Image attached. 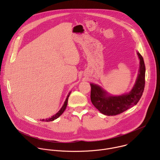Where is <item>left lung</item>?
I'll use <instances>...</instances> for the list:
<instances>
[{"instance_id":"1","label":"left lung","mask_w":160,"mask_h":160,"mask_svg":"<svg viewBox=\"0 0 160 160\" xmlns=\"http://www.w3.org/2000/svg\"><path fill=\"white\" fill-rule=\"evenodd\" d=\"M140 59V67L135 83L128 94L118 96H108L101 87L90 83V99L93 105L102 114L114 116L120 114L136 105L139 101L145 86L146 67L142 56L138 52Z\"/></svg>"}]
</instances>
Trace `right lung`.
<instances>
[{
    "instance_id": "1",
    "label": "right lung",
    "mask_w": 160,
    "mask_h": 160,
    "mask_svg": "<svg viewBox=\"0 0 160 160\" xmlns=\"http://www.w3.org/2000/svg\"><path fill=\"white\" fill-rule=\"evenodd\" d=\"M70 93H71V92L69 93V94L68 95L67 98L66 99V100H65V101H64V103L63 106H62V108H61V109L56 114V115H53L52 117H51V118H47V119H43V120H41V121H43V122H51V121H54V120H56V119H57L58 117H59L62 115V112L64 111V110L66 109V108L67 104H68V98H69V96H70Z\"/></svg>"
}]
</instances>
